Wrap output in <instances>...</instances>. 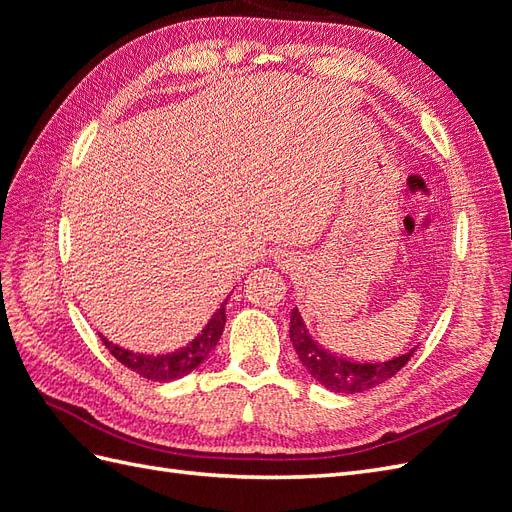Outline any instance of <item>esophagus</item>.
Here are the masks:
<instances>
[{
    "label": "esophagus",
    "mask_w": 512,
    "mask_h": 512,
    "mask_svg": "<svg viewBox=\"0 0 512 512\" xmlns=\"http://www.w3.org/2000/svg\"><path fill=\"white\" fill-rule=\"evenodd\" d=\"M275 260H277V265H280L282 269H288V267L292 265V262H294V258H292L290 254H286V252H280V254H277V256H275Z\"/></svg>",
    "instance_id": "34e87169"
}]
</instances>
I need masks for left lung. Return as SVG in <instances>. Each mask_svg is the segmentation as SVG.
Wrapping results in <instances>:
<instances>
[{"label":"left lung","mask_w":512,"mask_h":512,"mask_svg":"<svg viewBox=\"0 0 512 512\" xmlns=\"http://www.w3.org/2000/svg\"><path fill=\"white\" fill-rule=\"evenodd\" d=\"M290 342L297 350L303 367L324 389L333 393H363L367 389H374V386L393 378L416 352V348H410L406 354L384 363H356L344 359V356L324 350L318 346V342H314L297 307L290 314Z\"/></svg>","instance_id":"8db88e82"}]
</instances>
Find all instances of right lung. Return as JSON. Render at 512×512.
Segmentation results:
<instances>
[{"mask_svg": "<svg viewBox=\"0 0 512 512\" xmlns=\"http://www.w3.org/2000/svg\"><path fill=\"white\" fill-rule=\"evenodd\" d=\"M230 299V294L224 299V303L215 309V314L211 320L205 324V329L200 331L190 344H185L183 348L175 352H166V354H143V352H132L126 348H119L117 344L108 342L104 335L102 344L108 348L115 359L126 365L128 369L136 371L138 376H143L147 380H156V382H168V380H177L185 374H190L200 363H203L209 352L215 348V344L220 342L224 324H226V303Z\"/></svg>", "mask_w": 512, "mask_h": 512, "instance_id": "right-lung-1", "label": "right lung"}]
</instances>
